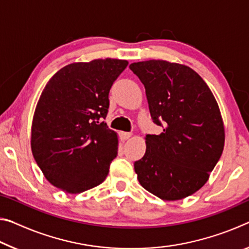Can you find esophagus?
<instances>
[{
    "mask_svg": "<svg viewBox=\"0 0 249 249\" xmlns=\"http://www.w3.org/2000/svg\"><path fill=\"white\" fill-rule=\"evenodd\" d=\"M120 136H121V140H123V141H126V140H128V138L132 136V134L130 133H126V132H121L120 133Z\"/></svg>",
    "mask_w": 249,
    "mask_h": 249,
    "instance_id": "34e87169",
    "label": "esophagus"
}]
</instances>
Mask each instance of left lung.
<instances>
[{"label":"left lung","instance_id":"left-lung-1","mask_svg":"<svg viewBox=\"0 0 249 249\" xmlns=\"http://www.w3.org/2000/svg\"><path fill=\"white\" fill-rule=\"evenodd\" d=\"M130 70L146 90L159 135H146V153L134 163L141 185L166 201H177L203 187L220 159L224 123L215 98L190 67L166 60L134 62Z\"/></svg>","mask_w":249,"mask_h":249}]
</instances>
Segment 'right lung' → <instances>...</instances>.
Segmentation results:
<instances>
[{
    "label": "right lung",
    "instance_id": "1",
    "mask_svg": "<svg viewBox=\"0 0 249 249\" xmlns=\"http://www.w3.org/2000/svg\"><path fill=\"white\" fill-rule=\"evenodd\" d=\"M127 60L73 62L54 73L33 116L31 147L45 178L66 193H81L103 182L117 155L119 138L101 119L108 92Z\"/></svg>",
    "mask_w": 249,
    "mask_h": 249
}]
</instances>
